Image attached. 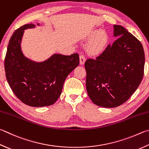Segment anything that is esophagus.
I'll return each instance as SVG.
<instances>
[{
    "instance_id": "1",
    "label": "esophagus",
    "mask_w": 149,
    "mask_h": 149,
    "mask_svg": "<svg viewBox=\"0 0 149 149\" xmlns=\"http://www.w3.org/2000/svg\"><path fill=\"white\" fill-rule=\"evenodd\" d=\"M79 58H80V64H83L84 63H85V60H86L85 55H81L79 56Z\"/></svg>"
}]
</instances>
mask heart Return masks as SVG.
<instances>
[{"label": "heart", "mask_w": 149, "mask_h": 149, "mask_svg": "<svg viewBox=\"0 0 149 149\" xmlns=\"http://www.w3.org/2000/svg\"><path fill=\"white\" fill-rule=\"evenodd\" d=\"M89 39H92L90 44V50L93 54H99L104 50L107 44L109 38L104 31H94L89 34Z\"/></svg>", "instance_id": "obj_1"}]
</instances>
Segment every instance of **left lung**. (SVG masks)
<instances>
[{
    "label": "left lung",
    "mask_w": 149,
    "mask_h": 149,
    "mask_svg": "<svg viewBox=\"0 0 149 149\" xmlns=\"http://www.w3.org/2000/svg\"><path fill=\"white\" fill-rule=\"evenodd\" d=\"M117 39L95 59L85 61L86 88L94 104L115 107L124 104L138 88L144 74L141 43L120 25H115Z\"/></svg>",
    "instance_id": "left-lung-1"
}]
</instances>
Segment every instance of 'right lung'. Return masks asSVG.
<instances>
[{"label":"right lung","instance_id":"right-lung-1","mask_svg":"<svg viewBox=\"0 0 149 149\" xmlns=\"http://www.w3.org/2000/svg\"><path fill=\"white\" fill-rule=\"evenodd\" d=\"M34 26L26 24L13 32L4 59L5 73L13 93L23 103L32 107L49 106L61 96L66 78L79 65V56L77 53L55 54L42 63L26 58L21 41L24 30Z\"/></svg>","mask_w":149,"mask_h":149}]
</instances>
